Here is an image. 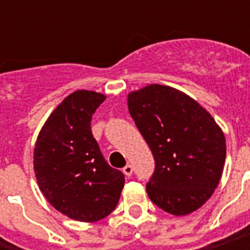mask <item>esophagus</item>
Here are the masks:
<instances>
[{
    "mask_svg": "<svg viewBox=\"0 0 250 250\" xmlns=\"http://www.w3.org/2000/svg\"><path fill=\"white\" fill-rule=\"evenodd\" d=\"M132 171H133V168L131 165H127V166L123 167V174H125V176H128V178L131 176V175H132Z\"/></svg>",
    "mask_w": 250,
    "mask_h": 250,
    "instance_id": "esophagus-1",
    "label": "esophagus"
}]
</instances>
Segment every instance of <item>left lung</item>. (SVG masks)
Listing matches in <instances>:
<instances>
[{
    "mask_svg": "<svg viewBox=\"0 0 250 250\" xmlns=\"http://www.w3.org/2000/svg\"><path fill=\"white\" fill-rule=\"evenodd\" d=\"M128 110L152 150L156 168L146 184L153 204L180 217L200 209L219 184L226 137L196 100L168 85L128 93Z\"/></svg>",
    "mask_w": 250,
    "mask_h": 250,
    "instance_id": "8db88e82",
    "label": "left lung"
}]
</instances>
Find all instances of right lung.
<instances>
[{
  "instance_id": "obj_1",
  "label": "right lung",
  "mask_w": 250,
  "mask_h": 250,
  "mask_svg": "<svg viewBox=\"0 0 250 250\" xmlns=\"http://www.w3.org/2000/svg\"><path fill=\"white\" fill-rule=\"evenodd\" d=\"M106 96L93 90L68 94L49 115L33 150L37 184L49 204L66 217L97 222L117 206L125 175L110 167L90 131Z\"/></svg>"
}]
</instances>
